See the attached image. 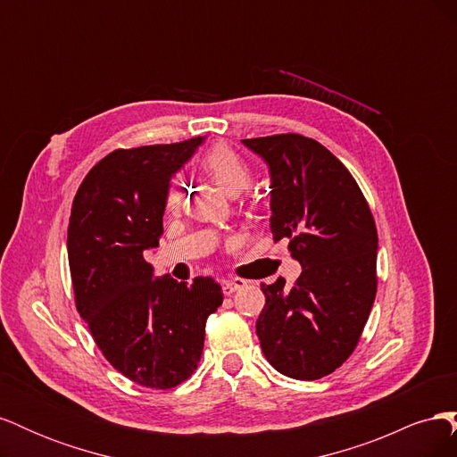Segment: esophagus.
<instances>
[{
	"label": "esophagus",
	"instance_id": "esophagus-1",
	"mask_svg": "<svg viewBox=\"0 0 457 457\" xmlns=\"http://www.w3.org/2000/svg\"><path fill=\"white\" fill-rule=\"evenodd\" d=\"M247 282L242 280V278H230V280H225L223 282V294L225 295H232L234 292H238V289H242Z\"/></svg>",
	"mask_w": 457,
	"mask_h": 457
}]
</instances>
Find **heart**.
Wrapping results in <instances>:
<instances>
[{"instance_id": "1", "label": "heart", "mask_w": 457, "mask_h": 457, "mask_svg": "<svg viewBox=\"0 0 457 457\" xmlns=\"http://www.w3.org/2000/svg\"><path fill=\"white\" fill-rule=\"evenodd\" d=\"M200 168L223 188L227 195H238L252 181V170L247 162L227 145H215L200 158ZM181 202V195L175 187L165 192V212H175Z\"/></svg>"}]
</instances>
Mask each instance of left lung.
<instances>
[{"mask_svg":"<svg viewBox=\"0 0 457 457\" xmlns=\"http://www.w3.org/2000/svg\"><path fill=\"white\" fill-rule=\"evenodd\" d=\"M244 145L269 163L270 230L303 272L265 294L255 331L274 370L312 381L356 349L378 292V228L349 170L318 141L282 133Z\"/></svg>","mask_w":457,"mask_h":457,"instance_id":"left-lung-1","label":"left lung"}]
</instances>
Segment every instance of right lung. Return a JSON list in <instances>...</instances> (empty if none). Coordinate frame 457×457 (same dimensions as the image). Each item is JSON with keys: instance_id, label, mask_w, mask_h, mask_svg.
Here are the masks:
<instances>
[{"instance_id": "right-lung-1", "label": "right lung", "mask_w": 457, "mask_h": 457, "mask_svg": "<svg viewBox=\"0 0 457 457\" xmlns=\"http://www.w3.org/2000/svg\"><path fill=\"white\" fill-rule=\"evenodd\" d=\"M202 137L118 148L81 181L68 223L76 309L106 361L148 389H173L195 373L205 320L223 303L212 276L190 286L152 278L145 250L163 234V200Z\"/></svg>"}]
</instances>
